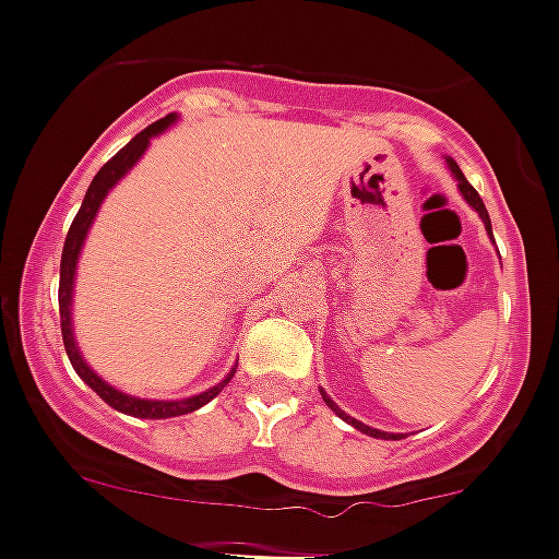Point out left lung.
<instances>
[{"label":"left lung","mask_w":559,"mask_h":559,"mask_svg":"<svg viewBox=\"0 0 559 559\" xmlns=\"http://www.w3.org/2000/svg\"><path fill=\"white\" fill-rule=\"evenodd\" d=\"M445 163H449V170L451 174H454V179L460 181V192H462V198H465V201L469 203V206L475 209V212H478V217L484 219V225H486V230H489L491 234V219H489V212H486V206H484V201H480V195L478 192H475V187L469 185V181L465 179V174H462L460 170V165L454 163V159L451 157H445ZM320 394H323V402L325 405L331 407V411L336 413V416L342 418V421H347V424H353V427L358 429V432H364V435H369V438H380V440H396L400 438V435H389V432H380V429H372V427H367V424H361V421H356V418H350L347 416L345 411H340V407H336V402L331 400L329 394H325V391H320Z\"/></svg>","instance_id":"obj_1"}]
</instances>
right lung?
Here are the masks:
<instances>
[{
    "label": "right lung",
    "instance_id": "add662e5",
    "mask_svg": "<svg viewBox=\"0 0 559 559\" xmlns=\"http://www.w3.org/2000/svg\"><path fill=\"white\" fill-rule=\"evenodd\" d=\"M174 121H176V116L170 114V116H165V119L148 124L146 130L138 132V135L132 138L124 148H119V152H116L114 157H110L108 163L97 170V176L92 179L90 190H86L84 203H81L79 214H75L73 225H70V230H68V239H64V250H62V269H59V318H62V340H64V350H68L70 364H73V369L79 372V378L90 385L99 400L108 402L114 411L127 413V416H135V418L187 416V413L198 411V407H203L206 402H212L214 396H217L219 391L230 383V378H234V372H236V369H230V374L223 380V383H217L214 389L203 391V394L187 396V400H176V402L138 400V396H130V394H124V391H119V389H114V385L105 383V380L90 367V364L84 361V356L79 353V345H75V336H73V318H70V309H73L75 263H79L81 247H84L86 234H90L92 219L97 217L99 203L105 201V195H108L110 187H114L116 181H119L121 176H124L127 170H130L132 165L141 159V154L146 152L148 141H152L154 135H159L163 130H168Z\"/></svg>",
    "mask_w": 559,
    "mask_h": 559
}]
</instances>
